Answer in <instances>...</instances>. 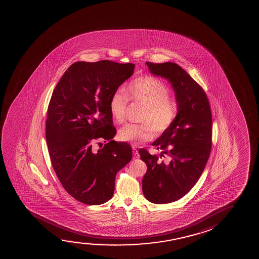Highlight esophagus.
<instances>
[{
    "label": "esophagus",
    "instance_id": "obj_1",
    "mask_svg": "<svg viewBox=\"0 0 259 259\" xmlns=\"http://www.w3.org/2000/svg\"><path fill=\"white\" fill-rule=\"evenodd\" d=\"M133 153H134V157H135V158H139V157H140L138 150L135 149V148H133Z\"/></svg>",
    "mask_w": 259,
    "mask_h": 259
}]
</instances>
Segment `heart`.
<instances>
[{"instance_id":"obj_1","label":"heart","mask_w":259,"mask_h":259,"mask_svg":"<svg viewBox=\"0 0 259 259\" xmlns=\"http://www.w3.org/2000/svg\"><path fill=\"white\" fill-rule=\"evenodd\" d=\"M127 96L132 101L145 105L142 115L143 124H127L117 132L121 142H129L137 146L149 142L156 133L167 131L172 125L179 113V105L169 97L170 89L164 82L153 76H143L135 78L127 88ZM127 96L117 90L110 97L109 110L114 122L120 124L124 120L127 107Z\"/></svg>"}]
</instances>
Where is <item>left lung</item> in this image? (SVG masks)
I'll use <instances>...</instances> for the list:
<instances>
[{
	"instance_id": "1",
	"label": "left lung",
	"mask_w": 259,
	"mask_h": 259,
	"mask_svg": "<svg viewBox=\"0 0 259 259\" xmlns=\"http://www.w3.org/2000/svg\"><path fill=\"white\" fill-rule=\"evenodd\" d=\"M146 64L150 73L170 82L179 105L176 120L152 143L159 156L139 150L147 164L143 195L153 203H169L187 195L205 168L211 149V111L205 92L180 65Z\"/></svg>"
}]
</instances>
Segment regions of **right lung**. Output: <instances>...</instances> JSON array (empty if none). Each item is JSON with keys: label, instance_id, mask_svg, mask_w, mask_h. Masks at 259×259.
Segmentation results:
<instances>
[{"label": "right lung", "instance_id": "add662e5", "mask_svg": "<svg viewBox=\"0 0 259 259\" xmlns=\"http://www.w3.org/2000/svg\"><path fill=\"white\" fill-rule=\"evenodd\" d=\"M134 64L76 62L54 89L48 108L46 140L50 160L68 194L88 205L108 202L117 171L132 159L131 146L115 142L110 97L134 74ZM98 138L108 141L92 151Z\"/></svg>", "mask_w": 259, "mask_h": 259}]
</instances>
